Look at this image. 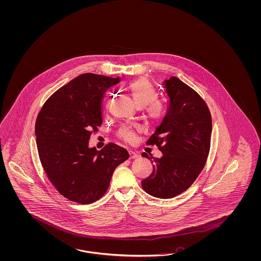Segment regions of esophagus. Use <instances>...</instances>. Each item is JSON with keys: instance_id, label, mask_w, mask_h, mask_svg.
I'll return each instance as SVG.
<instances>
[{"instance_id": "obj_1", "label": "esophagus", "mask_w": 261, "mask_h": 261, "mask_svg": "<svg viewBox=\"0 0 261 261\" xmlns=\"http://www.w3.org/2000/svg\"><path fill=\"white\" fill-rule=\"evenodd\" d=\"M139 157V155L134 152V151L129 150V158L130 159H137Z\"/></svg>"}]
</instances>
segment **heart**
<instances>
[{
	"instance_id": "b5f03b06",
	"label": "heart",
	"mask_w": 261,
	"mask_h": 261,
	"mask_svg": "<svg viewBox=\"0 0 261 261\" xmlns=\"http://www.w3.org/2000/svg\"><path fill=\"white\" fill-rule=\"evenodd\" d=\"M128 91L133 96L139 107H143L145 115L152 121L162 119L164 115V104L156 98L155 90L148 79L141 77L135 79L128 84ZM138 130L136 125H123L119 130V138L127 142L134 141L135 133Z\"/></svg>"
}]
</instances>
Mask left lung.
Returning a JSON list of instances; mask_svg holds the SVG:
<instances>
[{
    "mask_svg": "<svg viewBox=\"0 0 261 261\" xmlns=\"http://www.w3.org/2000/svg\"><path fill=\"white\" fill-rule=\"evenodd\" d=\"M168 110L146 142L162 158H152L153 171L142 189L154 197L173 198L188 190L203 170L210 153L212 116L204 99L176 76L165 80ZM142 157L150 159L146 153Z\"/></svg>",
    "mask_w": 261,
    "mask_h": 261,
    "instance_id": "8db88e82",
    "label": "left lung"
}]
</instances>
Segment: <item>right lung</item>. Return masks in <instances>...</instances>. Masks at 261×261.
Instances as JSON below:
<instances>
[{"instance_id": "add662e5", "label": "right lung", "mask_w": 261, "mask_h": 261, "mask_svg": "<svg viewBox=\"0 0 261 261\" xmlns=\"http://www.w3.org/2000/svg\"><path fill=\"white\" fill-rule=\"evenodd\" d=\"M119 81L80 74L50 95L37 116L41 164L57 191L70 201L85 205L100 199L116 167L129 158L126 149L112 142L100 151L89 148L92 132L102 123L104 93Z\"/></svg>"}]
</instances>
